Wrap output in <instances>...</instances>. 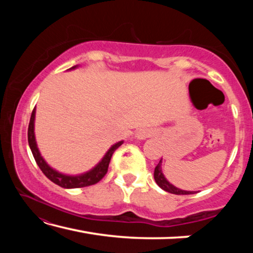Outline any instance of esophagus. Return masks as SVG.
<instances>
[{
	"label": "esophagus",
	"instance_id": "1",
	"mask_svg": "<svg viewBox=\"0 0 253 253\" xmlns=\"http://www.w3.org/2000/svg\"><path fill=\"white\" fill-rule=\"evenodd\" d=\"M151 136H153V131L151 129H139V130H137V132L135 134L136 138L140 139V140L146 139Z\"/></svg>",
	"mask_w": 253,
	"mask_h": 253
}]
</instances>
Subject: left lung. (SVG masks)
Masks as SVG:
<instances>
[{"mask_svg": "<svg viewBox=\"0 0 253 253\" xmlns=\"http://www.w3.org/2000/svg\"><path fill=\"white\" fill-rule=\"evenodd\" d=\"M154 178H155V182L158 186H160L162 190H164L169 193L172 194H177V195H187V194H195V191H185V190H181L176 186H174L173 184H170L166 177L164 176L162 170V160L158 163L157 166L155 168V170H154Z\"/></svg>", "mask_w": 253, "mask_h": 253, "instance_id": "1", "label": "left lung"}]
</instances>
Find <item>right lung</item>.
Here are the masks:
<instances>
[{
  "label": "right lung",
  "mask_w": 253,
  "mask_h": 253,
  "mask_svg": "<svg viewBox=\"0 0 253 253\" xmlns=\"http://www.w3.org/2000/svg\"><path fill=\"white\" fill-rule=\"evenodd\" d=\"M76 68H78V65L74 66L70 69L68 70H74ZM34 121H36V107L31 114V118H30L29 123V128H28V142L29 146L31 148V152L33 154L34 160H36L38 166H39L40 169L42 170L46 177H48L51 182H53L57 185L61 186L63 188H77V187H84L89 185H93L100 181V179L105 176L107 170H108L109 162L111 160V156H113L114 152L121 146L124 143L123 140L114 144L107 153L101 158V161L98 163V164L92 168L88 172L78 174V175H68L58 172L57 169L51 168V166L44 161V158L42 157L41 153L38 148L37 140H36V134H34Z\"/></svg>",
  "instance_id": "obj_1"
}]
</instances>
